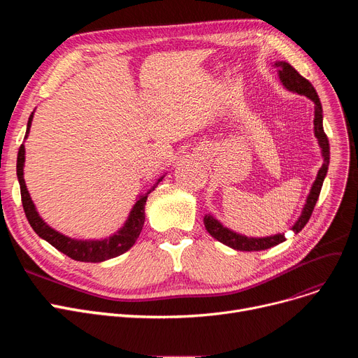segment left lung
<instances>
[{
  "mask_svg": "<svg viewBox=\"0 0 358 358\" xmlns=\"http://www.w3.org/2000/svg\"><path fill=\"white\" fill-rule=\"evenodd\" d=\"M274 66L278 71V78L280 83L283 84V87L292 92H297L300 96H306L309 100L313 101L315 104V119H313V131L315 136L317 139L319 146H321V152H322V158H324V164L322 166L319 168L317 176L310 187L309 196L306 199V203L303 206L302 215L299 216V219L296 220V223L292 227L294 234H299L305 228V224L308 223V220L310 219V215L313 212L315 204L317 201L319 193H321L324 180L327 177L328 173V165H329V142L328 138L324 131V116H322V104L319 101L317 92L313 88V85L303 78L290 64L278 61L274 64ZM204 228L208 229V232L217 239L219 242L224 243L234 250L238 251H262V250H268L271 247L278 245V243L285 242L286 236L285 234H277V235H271V236H266V238H248L245 235L236 234L234 231H231L229 228L223 227V224L215 219L212 215H206L204 219Z\"/></svg>",
  "mask_w": 358,
  "mask_h": 358,
  "instance_id": "8db88e82",
  "label": "left lung"
}]
</instances>
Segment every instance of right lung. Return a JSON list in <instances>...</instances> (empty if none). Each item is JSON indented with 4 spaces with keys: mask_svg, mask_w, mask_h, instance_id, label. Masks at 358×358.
<instances>
[{
    "mask_svg": "<svg viewBox=\"0 0 358 358\" xmlns=\"http://www.w3.org/2000/svg\"><path fill=\"white\" fill-rule=\"evenodd\" d=\"M33 115L34 113H31L29 117L24 139L29 136ZM24 155H26V149H24V145H22L20 149H18V155H17V178H18V182H20L23 209L30 227L42 239L48 241L52 247L64 252L69 258L75 261H83V262H101L110 258H115L122 255L123 252H126L127 250H130L135 245V242L139 238L145 223V204H146L148 194L155 189L159 181H162L164 176L155 182V185L148 193L139 196V199L134 204V208H131L124 224L117 232L104 239H75L50 228L49 224L39 216V213H37L36 206L29 194L27 185L23 177L24 176L23 168H24V159H26Z\"/></svg>",
    "mask_w": 358,
    "mask_h": 358,
    "instance_id": "add662e5",
    "label": "right lung"
}]
</instances>
